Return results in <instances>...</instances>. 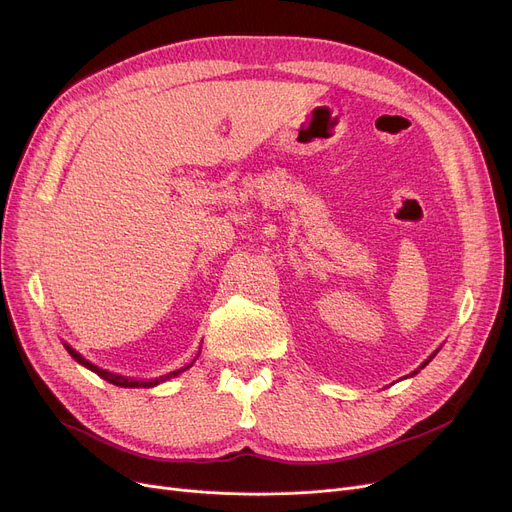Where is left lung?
<instances>
[{"mask_svg":"<svg viewBox=\"0 0 512 512\" xmlns=\"http://www.w3.org/2000/svg\"><path fill=\"white\" fill-rule=\"evenodd\" d=\"M432 357H434V355H432ZM432 357H429V359H427V361H425V363H423V365H421V367H425V365H427V363H429V361H432Z\"/></svg>","mask_w":512,"mask_h":512,"instance_id":"1","label":"left lung"}]
</instances>
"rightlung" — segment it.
Instances as JSON below:
<instances>
[{
	"mask_svg": "<svg viewBox=\"0 0 512 512\" xmlns=\"http://www.w3.org/2000/svg\"><path fill=\"white\" fill-rule=\"evenodd\" d=\"M66 346V351L70 353V357L74 359V361H78L80 365H85L87 369H91V371H95L99 378H103V380H107L110 384H114V386H122V388H151V386H157L159 382H166V380H170V378H174V375H178V373H182V371H186L188 367L191 365H186L184 369H178V371H172V373H168V375H161V378H157V380H149V382H145V380H132V378H124V375H116V373H110V371H105V369H99L97 365H93V363H89L87 359H83L80 357L72 346H68V344H64Z\"/></svg>",
	"mask_w": 512,
	"mask_h": 512,
	"instance_id": "right-lung-1",
	"label": "right lung"
}]
</instances>
